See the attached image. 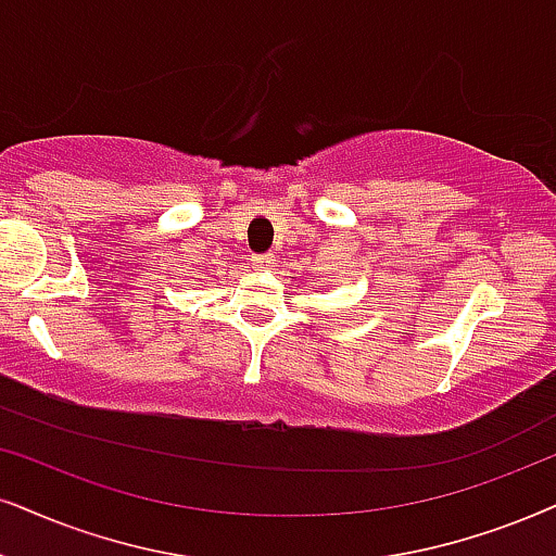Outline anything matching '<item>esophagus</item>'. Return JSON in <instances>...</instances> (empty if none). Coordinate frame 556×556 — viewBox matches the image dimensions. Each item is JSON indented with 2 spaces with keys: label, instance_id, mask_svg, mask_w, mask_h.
Instances as JSON below:
<instances>
[{
  "label": "esophagus",
  "instance_id": "obj_1",
  "mask_svg": "<svg viewBox=\"0 0 556 556\" xmlns=\"http://www.w3.org/2000/svg\"><path fill=\"white\" fill-rule=\"evenodd\" d=\"M274 262H277V258H274L271 254H258L251 258V264H254L256 269H269V266H274Z\"/></svg>",
  "mask_w": 556,
  "mask_h": 556
}]
</instances>
